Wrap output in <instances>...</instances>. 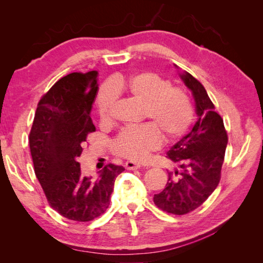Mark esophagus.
Returning <instances> with one entry per match:
<instances>
[{"label":"esophagus","mask_w":263,"mask_h":263,"mask_svg":"<svg viewBox=\"0 0 263 263\" xmlns=\"http://www.w3.org/2000/svg\"><path fill=\"white\" fill-rule=\"evenodd\" d=\"M125 168L127 170H137L140 168V164L134 162V161H127V162H125Z\"/></svg>","instance_id":"obj_1"}]
</instances>
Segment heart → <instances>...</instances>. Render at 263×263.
<instances>
[{
  "label": "heart",
  "instance_id": "heart-1",
  "mask_svg": "<svg viewBox=\"0 0 263 263\" xmlns=\"http://www.w3.org/2000/svg\"><path fill=\"white\" fill-rule=\"evenodd\" d=\"M116 94L142 103L140 119L149 123L127 127L112 141V150L117 156L134 161L146 159L165 140L179 139L189 129L194 117L192 102L187 93L154 72H139L129 78H116L112 85H104L97 99V110L102 125L114 121Z\"/></svg>",
  "mask_w": 263,
  "mask_h": 263
}]
</instances>
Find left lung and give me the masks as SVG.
I'll list each match as a JSON object with an SVG mask.
<instances>
[{
    "mask_svg": "<svg viewBox=\"0 0 263 263\" xmlns=\"http://www.w3.org/2000/svg\"><path fill=\"white\" fill-rule=\"evenodd\" d=\"M180 77L192 91L198 119L192 130L168 151V158L181 166L182 172H174L179 178L169 172L164 190L154 196L159 209L174 215L200 208L217 187L228 142L222 118L215 112L203 84L187 72Z\"/></svg>",
    "mask_w": 263,
    "mask_h": 263,
    "instance_id": "left-lung-1",
    "label": "left lung"
}]
</instances>
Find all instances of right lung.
<instances>
[{"label":"right lung","mask_w":263,"mask_h":263,"mask_svg":"<svg viewBox=\"0 0 263 263\" xmlns=\"http://www.w3.org/2000/svg\"><path fill=\"white\" fill-rule=\"evenodd\" d=\"M98 72L61 78L39 101L29 133L34 170L49 205L61 216L90 221L104 214L114 182L125 169L108 163L97 179L81 174L78 157L87 135L95 132L90 117L99 90Z\"/></svg>","instance_id":"1"}]
</instances>
